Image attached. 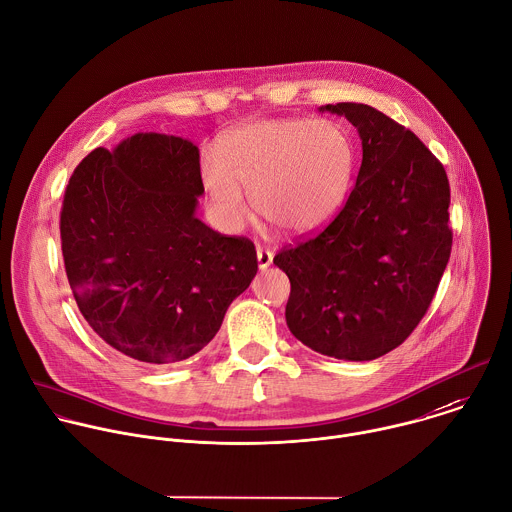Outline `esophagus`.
I'll list each match as a JSON object with an SVG mask.
<instances>
[{
  "mask_svg": "<svg viewBox=\"0 0 512 512\" xmlns=\"http://www.w3.org/2000/svg\"><path fill=\"white\" fill-rule=\"evenodd\" d=\"M271 263H273V253H271L269 249L257 247V265H259V271H265Z\"/></svg>",
  "mask_w": 512,
  "mask_h": 512,
  "instance_id": "esophagus-1",
  "label": "esophagus"
}]
</instances>
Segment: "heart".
Here are the masks:
<instances>
[{"label":"heart","instance_id":"heart-1","mask_svg":"<svg viewBox=\"0 0 512 512\" xmlns=\"http://www.w3.org/2000/svg\"><path fill=\"white\" fill-rule=\"evenodd\" d=\"M221 160H203V185L221 221L239 229L255 211L291 235L319 229L342 203L354 166L346 132L327 120H255L227 132Z\"/></svg>","mask_w":512,"mask_h":512}]
</instances>
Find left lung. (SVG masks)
Instances as JSON below:
<instances>
[{
  "label": "left lung",
  "instance_id": "obj_1",
  "mask_svg": "<svg viewBox=\"0 0 512 512\" xmlns=\"http://www.w3.org/2000/svg\"><path fill=\"white\" fill-rule=\"evenodd\" d=\"M346 116L362 140L356 187L313 239L275 255L291 281L289 331L317 354L370 362L424 317L446 269L452 231L444 166L420 138L358 102L319 106Z\"/></svg>",
  "mask_w": 512,
  "mask_h": 512
}]
</instances>
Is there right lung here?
Instances as JSON below:
<instances>
[{"mask_svg":"<svg viewBox=\"0 0 512 512\" xmlns=\"http://www.w3.org/2000/svg\"><path fill=\"white\" fill-rule=\"evenodd\" d=\"M203 195L199 146L175 134L136 132L94 148L70 177L60 235L74 299L132 362L199 354L257 275L251 241L197 217Z\"/></svg>","mask_w":512,"mask_h":512,"instance_id":"obj_1","label":"right lung"}]
</instances>
